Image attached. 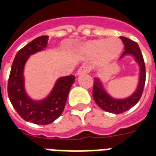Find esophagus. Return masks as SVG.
I'll use <instances>...</instances> for the list:
<instances>
[{"label":"esophagus","instance_id":"esophagus-1","mask_svg":"<svg viewBox=\"0 0 156 156\" xmlns=\"http://www.w3.org/2000/svg\"><path fill=\"white\" fill-rule=\"evenodd\" d=\"M88 72V69L87 67H84V66H83L81 68H79L78 69V71H77V75L79 76V75L82 74H86Z\"/></svg>","mask_w":156,"mask_h":156}]
</instances>
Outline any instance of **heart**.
<instances>
[{
  "label": "heart",
  "instance_id": "b5f03b06",
  "mask_svg": "<svg viewBox=\"0 0 156 156\" xmlns=\"http://www.w3.org/2000/svg\"><path fill=\"white\" fill-rule=\"evenodd\" d=\"M82 51L88 56H96L95 64L105 68L116 60L123 50V43L117 37L99 38L86 41L82 45Z\"/></svg>",
  "mask_w": 156,
  "mask_h": 156
}]
</instances>
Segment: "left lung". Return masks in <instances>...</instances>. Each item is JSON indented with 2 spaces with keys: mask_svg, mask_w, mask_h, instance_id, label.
I'll use <instances>...</instances> for the list:
<instances>
[{
  "mask_svg": "<svg viewBox=\"0 0 156 156\" xmlns=\"http://www.w3.org/2000/svg\"><path fill=\"white\" fill-rule=\"evenodd\" d=\"M120 39L124 45V51L121 55L119 60H122L125 57L130 56L134 58V62L137 63L140 69L136 88L128 97L121 98H115L106 89V87L101 79L99 78H95L93 89V97L98 107L105 111L116 115L127 111L139 102L144 90L146 76L144 58L139 45L135 41L124 37H120Z\"/></svg>",
  "mask_w": 156,
  "mask_h": 156,
  "instance_id": "left-lung-1",
  "label": "left lung"
}]
</instances>
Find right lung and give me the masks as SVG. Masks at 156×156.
<instances>
[{
  "label": "right lung",
  "instance_id": "right-lung-1",
  "mask_svg": "<svg viewBox=\"0 0 156 156\" xmlns=\"http://www.w3.org/2000/svg\"><path fill=\"white\" fill-rule=\"evenodd\" d=\"M48 36H41L19 50L10 73L7 92L16 111L26 121L36 124H49L58 119L64 109L68 93L75 81L73 75L60 77L45 98H31L25 88L24 69L30 56L43 51L48 46Z\"/></svg>",
  "mask_w": 156,
  "mask_h": 156
}]
</instances>
